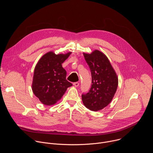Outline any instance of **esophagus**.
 Listing matches in <instances>:
<instances>
[{"label":"esophagus","instance_id":"1","mask_svg":"<svg viewBox=\"0 0 153 153\" xmlns=\"http://www.w3.org/2000/svg\"><path fill=\"white\" fill-rule=\"evenodd\" d=\"M73 85L75 86L76 87H77V86H78L79 85V83L78 82H74L73 83Z\"/></svg>","mask_w":153,"mask_h":153}]
</instances>
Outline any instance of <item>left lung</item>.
Here are the masks:
<instances>
[{
    "instance_id": "8db88e82",
    "label": "left lung",
    "mask_w": 153,
    "mask_h": 153,
    "mask_svg": "<svg viewBox=\"0 0 153 153\" xmlns=\"http://www.w3.org/2000/svg\"><path fill=\"white\" fill-rule=\"evenodd\" d=\"M83 56L91 71L92 85L88 93L82 94V99L87 108L97 111L112 100L117 88L118 78L107 57L100 51L83 53Z\"/></svg>"
}]
</instances>
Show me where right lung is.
<instances>
[{
  "label": "right lung",
  "mask_w": 153,
  "mask_h": 153,
  "mask_svg": "<svg viewBox=\"0 0 153 153\" xmlns=\"http://www.w3.org/2000/svg\"><path fill=\"white\" fill-rule=\"evenodd\" d=\"M71 53L56 54L51 51L43 55L37 63L32 90L43 104H55L73 85L66 79L67 72L62 66Z\"/></svg>",
  "instance_id": "add662e5"
}]
</instances>
